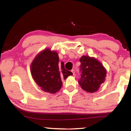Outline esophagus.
<instances>
[{"label": "esophagus", "mask_w": 131, "mask_h": 131, "mask_svg": "<svg viewBox=\"0 0 131 131\" xmlns=\"http://www.w3.org/2000/svg\"><path fill=\"white\" fill-rule=\"evenodd\" d=\"M71 72H72L73 75H74V74H75V71H74V69H72V70H71Z\"/></svg>", "instance_id": "obj_1"}]
</instances>
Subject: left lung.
Listing matches in <instances>:
<instances>
[{"mask_svg":"<svg viewBox=\"0 0 131 131\" xmlns=\"http://www.w3.org/2000/svg\"><path fill=\"white\" fill-rule=\"evenodd\" d=\"M80 70L81 78L79 83L82 89L88 92L97 91L102 84L104 83L106 76V70L102 63L95 58L89 56L81 57Z\"/></svg>","mask_w":131,"mask_h":131,"instance_id":"left-lung-1","label":"left lung"}]
</instances>
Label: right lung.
Returning a JSON list of instances; mask_svg holds the SVG:
<instances>
[{"label": "right lung", "instance_id": "obj_1", "mask_svg": "<svg viewBox=\"0 0 131 131\" xmlns=\"http://www.w3.org/2000/svg\"><path fill=\"white\" fill-rule=\"evenodd\" d=\"M30 71L37 85L44 91L50 94H54L61 89L62 79L73 74L65 68L63 62L59 64L58 53L48 48L36 55L31 64Z\"/></svg>", "mask_w": 131, "mask_h": 131}]
</instances>
